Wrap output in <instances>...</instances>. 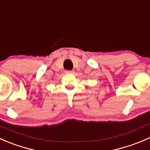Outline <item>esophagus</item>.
<instances>
[{
    "mask_svg": "<svg viewBox=\"0 0 150 150\" xmlns=\"http://www.w3.org/2000/svg\"><path fill=\"white\" fill-rule=\"evenodd\" d=\"M65 72L67 74H73L74 72H75V71L74 70H66Z\"/></svg>",
    "mask_w": 150,
    "mask_h": 150,
    "instance_id": "1",
    "label": "esophagus"
}]
</instances>
